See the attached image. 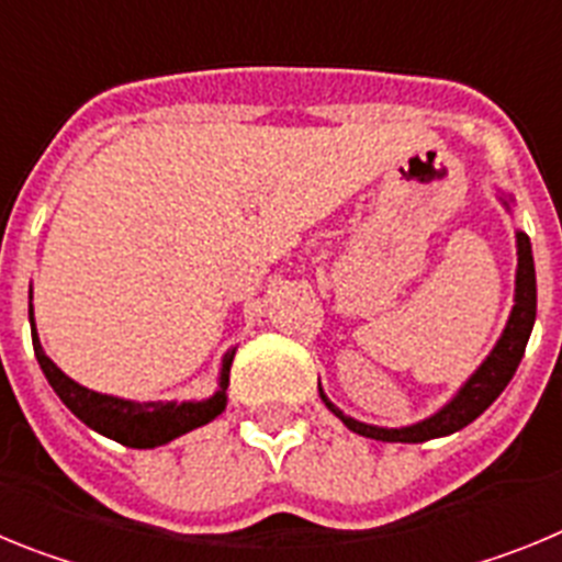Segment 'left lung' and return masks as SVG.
Instances as JSON below:
<instances>
[{
  "label": "left lung",
  "mask_w": 562,
  "mask_h": 562,
  "mask_svg": "<svg viewBox=\"0 0 562 562\" xmlns=\"http://www.w3.org/2000/svg\"><path fill=\"white\" fill-rule=\"evenodd\" d=\"M504 205L509 207V202L504 200ZM518 238V272H515V306L509 312V321H506V329L501 331L495 349L490 351L484 362H481L475 374L464 382L459 389V394L445 405L441 411H436L428 419L408 425V428H376V425H366V422H357L351 416L342 414L337 405H331L329 396L321 391V400L326 402V408L337 416V419L346 425L355 434L366 436V439L376 441H428L439 439V436H450L456 430L467 428L470 422L479 419L490 405L501 396V391L509 385V380L515 376L520 366V357L526 351V342L532 335L535 315H538V281H535V258H532V245H529V236L526 233H515Z\"/></svg>",
  "instance_id": "left-lung-1"
}]
</instances>
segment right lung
I'll return each mask as SVG.
<instances>
[{
    "label": "right lung",
    "mask_w": 562,
    "mask_h": 562,
    "mask_svg": "<svg viewBox=\"0 0 562 562\" xmlns=\"http://www.w3.org/2000/svg\"><path fill=\"white\" fill-rule=\"evenodd\" d=\"M30 297H33V292H30ZM30 329H33V349H36L38 366H42L44 376H47V382L58 394V400H61L87 428L98 430V434H103L106 439L121 441L126 448H160V445H168V441L177 439V436L213 422L227 405V382H231V366L236 349H231L222 357L220 389H216L213 396H207V400L134 402L121 400V396L98 394V391H89L83 389V385H78L76 380H69L56 362L44 355L36 324H33V304H30Z\"/></svg>",
    "instance_id": "add662e5"
}]
</instances>
